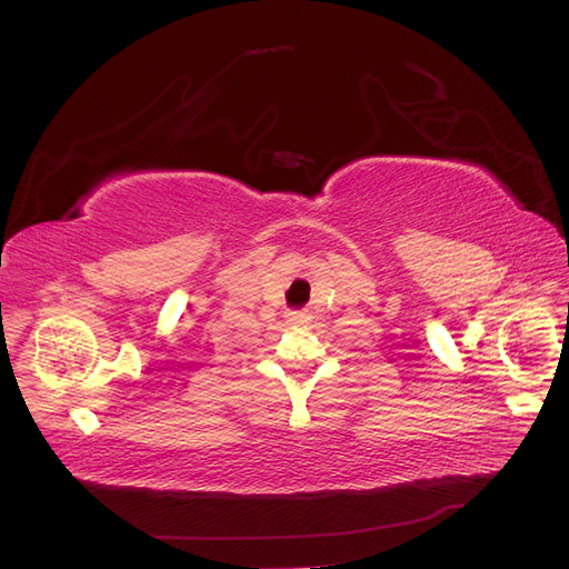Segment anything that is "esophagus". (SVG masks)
<instances>
[{"label": "esophagus", "mask_w": 569, "mask_h": 569, "mask_svg": "<svg viewBox=\"0 0 569 569\" xmlns=\"http://www.w3.org/2000/svg\"><path fill=\"white\" fill-rule=\"evenodd\" d=\"M287 320H289V322H306L308 316L301 313V311H291V313H287Z\"/></svg>", "instance_id": "esophagus-1"}]
</instances>
